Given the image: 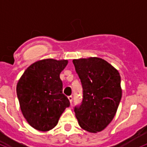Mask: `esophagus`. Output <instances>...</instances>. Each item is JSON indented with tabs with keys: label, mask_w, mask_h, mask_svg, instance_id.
I'll return each instance as SVG.
<instances>
[{
	"label": "esophagus",
	"mask_w": 147,
	"mask_h": 147,
	"mask_svg": "<svg viewBox=\"0 0 147 147\" xmlns=\"http://www.w3.org/2000/svg\"><path fill=\"white\" fill-rule=\"evenodd\" d=\"M68 100H69V101H70V103H71V104H72L73 97L72 96H68Z\"/></svg>",
	"instance_id": "34e87169"
}]
</instances>
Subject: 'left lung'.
Segmentation results:
<instances>
[{
	"label": "left lung",
	"mask_w": 147,
	"mask_h": 147,
	"mask_svg": "<svg viewBox=\"0 0 147 147\" xmlns=\"http://www.w3.org/2000/svg\"><path fill=\"white\" fill-rule=\"evenodd\" d=\"M82 82L83 99L74 112L82 129L90 133L103 131L112 122L122 98L119 73L98 57L74 59Z\"/></svg>",
	"instance_id": "left-lung-1"
}]
</instances>
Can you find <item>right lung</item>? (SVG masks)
<instances>
[{
	"label": "right lung",
	"mask_w": 147,
	"mask_h": 147,
	"mask_svg": "<svg viewBox=\"0 0 147 147\" xmlns=\"http://www.w3.org/2000/svg\"><path fill=\"white\" fill-rule=\"evenodd\" d=\"M68 61L46 59L33 63L23 73L16 93L23 116L36 130L48 131L57 125L59 118L70 106L62 93L61 72Z\"/></svg>",
	"instance_id": "1"
}]
</instances>
